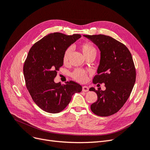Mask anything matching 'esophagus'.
Segmentation results:
<instances>
[{"label":"esophagus","mask_w":150,"mask_h":150,"mask_svg":"<svg viewBox=\"0 0 150 150\" xmlns=\"http://www.w3.org/2000/svg\"><path fill=\"white\" fill-rule=\"evenodd\" d=\"M89 91V88L88 87V86H83V91L84 92H87Z\"/></svg>","instance_id":"esophagus-1"}]
</instances>
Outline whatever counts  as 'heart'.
<instances>
[{
    "label": "heart",
    "instance_id": "b5f03b06",
    "mask_svg": "<svg viewBox=\"0 0 150 150\" xmlns=\"http://www.w3.org/2000/svg\"><path fill=\"white\" fill-rule=\"evenodd\" d=\"M81 49L84 54V55L86 57L90 54H96V49L94 46V45L90 42H85L81 45ZM72 51L71 47L66 49L64 51V55H63V61L64 62H67L69 57ZM72 78L76 81L79 83H86L88 80V74L87 72L82 69H76L71 73Z\"/></svg>",
    "mask_w": 150,
    "mask_h": 150
}]
</instances>
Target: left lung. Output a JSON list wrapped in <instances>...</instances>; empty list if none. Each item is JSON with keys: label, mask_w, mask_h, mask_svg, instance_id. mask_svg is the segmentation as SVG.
<instances>
[{"label": "left lung", "mask_w": 150, "mask_h": 150, "mask_svg": "<svg viewBox=\"0 0 150 150\" xmlns=\"http://www.w3.org/2000/svg\"><path fill=\"white\" fill-rule=\"evenodd\" d=\"M101 51V60L94 84L104 83L106 89L91 88L98 95L91 105L96 115L108 116L117 112L129 97L136 81V69L132 56L125 44L103 34L84 35Z\"/></svg>", "instance_id": "obj_1"}]
</instances>
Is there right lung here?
Listing matches in <instances>:
<instances>
[{
    "label": "right lung",
    "instance_id": "1",
    "mask_svg": "<svg viewBox=\"0 0 150 150\" xmlns=\"http://www.w3.org/2000/svg\"><path fill=\"white\" fill-rule=\"evenodd\" d=\"M81 37L80 34L51 33L29 50L23 67L25 85L34 103L44 111L61 112L69 104L72 95L82 91V86L73 81L63 85L54 81L63 65L64 51Z\"/></svg>",
    "mask_w": 150,
    "mask_h": 150
}]
</instances>
